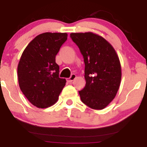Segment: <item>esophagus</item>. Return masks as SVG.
I'll use <instances>...</instances> for the list:
<instances>
[{
  "instance_id": "obj_1",
  "label": "esophagus",
  "mask_w": 147,
  "mask_h": 147,
  "mask_svg": "<svg viewBox=\"0 0 147 147\" xmlns=\"http://www.w3.org/2000/svg\"><path fill=\"white\" fill-rule=\"evenodd\" d=\"M76 74H72V75L70 76V78H69L67 80V81L68 82H72L74 80L76 79Z\"/></svg>"
}]
</instances>
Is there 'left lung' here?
<instances>
[{"label":"left lung","instance_id":"8db88e82","mask_svg":"<svg viewBox=\"0 0 147 147\" xmlns=\"http://www.w3.org/2000/svg\"><path fill=\"white\" fill-rule=\"evenodd\" d=\"M85 63L86 86L79 91L84 104L95 110L105 108L115 98L121 82V65L115 49L92 32L71 33Z\"/></svg>","mask_w":147,"mask_h":147}]
</instances>
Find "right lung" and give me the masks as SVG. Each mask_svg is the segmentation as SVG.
<instances>
[{
  "instance_id": "add662e5",
  "label": "right lung",
  "mask_w": 147,
  "mask_h": 147,
  "mask_svg": "<svg viewBox=\"0 0 147 147\" xmlns=\"http://www.w3.org/2000/svg\"><path fill=\"white\" fill-rule=\"evenodd\" d=\"M67 39L66 33L40 34L22 53L17 67L19 87L36 107L46 108L53 105L65 85V79L59 77L55 56Z\"/></svg>"
}]
</instances>
